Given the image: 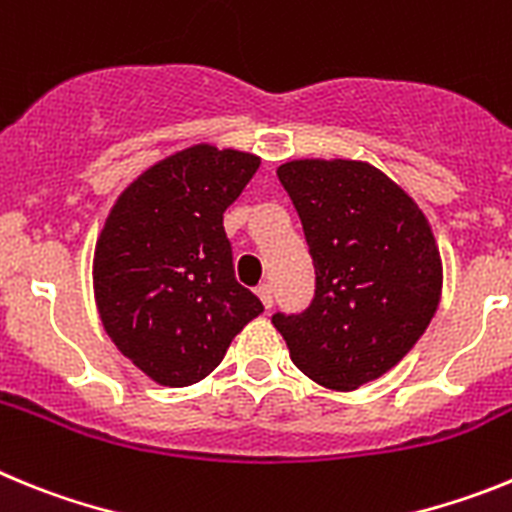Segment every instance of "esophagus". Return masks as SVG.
<instances>
[{"mask_svg":"<svg viewBox=\"0 0 512 512\" xmlns=\"http://www.w3.org/2000/svg\"><path fill=\"white\" fill-rule=\"evenodd\" d=\"M256 295H259V300L264 302L266 310H269V307L274 305V289H271V284H259V289H256Z\"/></svg>","mask_w":512,"mask_h":512,"instance_id":"obj_1","label":"esophagus"}]
</instances>
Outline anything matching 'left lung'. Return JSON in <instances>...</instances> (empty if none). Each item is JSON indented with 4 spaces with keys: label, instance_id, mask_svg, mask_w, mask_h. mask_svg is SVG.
Masks as SVG:
<instances>
[{
    "label": "left lung",
    "instance_id": "1",
    "mask_svg": "<svg viewBox=\"0 0 512 512\" xmlns=\"http://www.w3.org/2000/svg\"><path fill=\"white\" fill-rule=\"evenodd\" d=\"M277 176L302 220L315 297L271 323L305 377L351 392L400 364L436 315L443 266L431 223L366 161L297 158Z\"/></svg>",
    "mask_w": 512,
    "mask_h": 512
}]
</instances>
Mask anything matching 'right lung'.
I'll return each mask as SVG.
<instances>
[{
  "instance_id": "add662e5",
  "label": "right lung",
  "mask_w": 512,
  "mask_h": 512,
  "mask_svg": "<svg viewBox=\"0 0 512 512\" xmlns=\"http://www.w3.org/2000/svg\"><path fill=\"white\" fill-rule=\"evenodd\" d=\"M261 158L197 143L161 158L117 197L94 248V300L125 359L164 387L223 361L264 305L235 282L223 212Z\"/></svg>"
}]
</instances>
